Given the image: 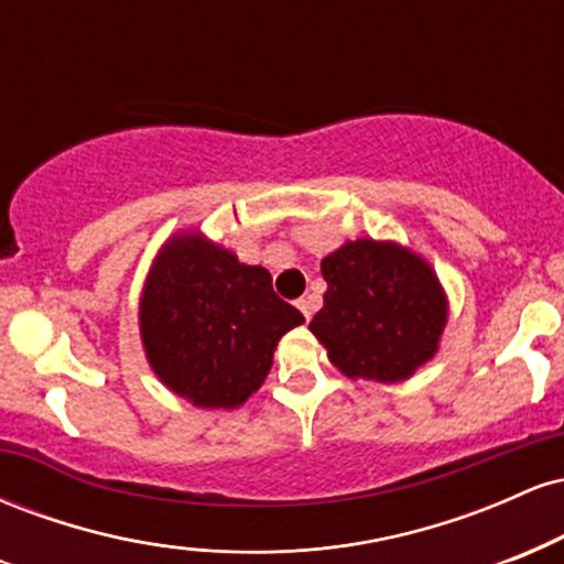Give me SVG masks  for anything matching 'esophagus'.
I'll return each instance as SVG.
<instances>
[{"instance_id": "34e87169", "label": "esophagus", "mask_w": 564, "mask_h": 564, "mask_svg": "<svg viewBox=\"0 0 564 564\" xmlns=\"http://www.w3.org/2000/svg\"><path fill=\"white\" fill-rule=\"evenodd\" d=\"M296 307H300L304 318L310 321V318H313L315 310H318V296H315V294H304L302 300H296Z\"/></svg>"}]
</instances>
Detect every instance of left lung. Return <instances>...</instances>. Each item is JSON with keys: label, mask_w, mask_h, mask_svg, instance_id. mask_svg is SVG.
<instances>
[{"label": "left lung", "mask_w": 564, "mask_h": 564, "mask_svg": "<svg viewBox=\"0 0 564 564\" xmlns=\"http://www.w3.org/2000/svg\"><path fill=\"white\" fill-rule=\"evenodd\" d=\"M328 289L310 332L349 379L392 384L435 358L448 300L430 262L394 241L358 238L321 262Z\"/></svg>", "instance_id": "8db88e82"}]
</instances>
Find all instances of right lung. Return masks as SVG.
<instances>
[{"mask_svg":"<svg viewBox=\"0 0 564 564\" xmlns=\"http://www.w3.org/2000/svg\"><path fill=\"white\" fill-rule=\"evenodd\" d=\"M260 264L196 230L161 246L140 296L153 373L198 408H238L262 387L281 336L304 323Z\"/></svg>","mask_w":564,"mask_h":564,"instance_id":"add662e5","label":"right lung"}]
</instances>
